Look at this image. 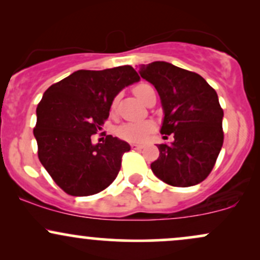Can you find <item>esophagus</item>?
<instances>
[{"mask_svg":"<svg viewBox=\"0 0 260 260\" xmlns=\"http://www.w3.org/2000/svg\"><path fill=\"white\" fill-rule=\"evenodd\" d=\"M131 147H132V149H136V150H140V149L144 148V145L137 144V143H132V144H131Z\"/></svg>","mask_w":260,"mask_h":260,"instance_id":"obj_1","label":"esophagus"}]
</instances>
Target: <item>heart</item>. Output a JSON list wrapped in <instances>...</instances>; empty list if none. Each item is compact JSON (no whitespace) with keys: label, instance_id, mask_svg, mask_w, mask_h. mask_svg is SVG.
<instances>
[{"label":"heart","instance_id":"b5f03b06","mask_svg":"<svg viewBox=\"0 0 260 260\" xmlns=\"http://www.w3.org/2000/svg\"><path fill=\"white\" fill-rule=\"evenodd\" d=\"M150 89L153 88L149 84H147V83H142V84L137 85L136 88L133 89V91L134 94H136V96L138 98L140 101H143L145 94H147ZM112 106H115V103H113ZM153 122H126V123L121 124V126L117 128V136L123 140H127V142L140 143L144 142V140L149 137V134L153 132Z\"/></svg>","mask_w":260,"mask_h":260}]
</instances>
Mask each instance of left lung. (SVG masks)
Here are the masks:
<instances>
[{
    "label": "left lung",
    "mask_w": 260,
    "mask_h": 260,
    "mask_svg": "<svg viewBox=\"0 0 260 260\" xmlns=\"http://www.w3.org/2000/svg\"><path fill=\"white\" fill-rule=\"evenodd\" d=\"M142 78L156 89L164 111L161 134H174L159 144L151 171L170 186L189 187L208 177L223 143V111L216 91L202 76L164 61L140 64Z\"/></svg>",
    "instance_id": "8db88e82"
}]
</instances>
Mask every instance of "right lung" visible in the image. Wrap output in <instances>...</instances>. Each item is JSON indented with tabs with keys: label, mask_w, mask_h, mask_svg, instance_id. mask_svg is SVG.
<instances>
[{
	"label": "right lung",
	"mask_w": 260,
	"mask_h": 260,
	"mask_svg": "<svg viewBox=\"0 0 260 260\" xmlns=\"http://www.w3.org/2000/svg\"><path fill=\"white\" fill-rule=\"evenodd\" d=\"M139 80L131 66L80 70L44 92L34 128L39 160L67 194H96L117 177L129 144L112 136L92 144L91 136L104 126L116 95Z\"/></svg>",
	"instance_id": "right-lung-1"
}]
</instances>
